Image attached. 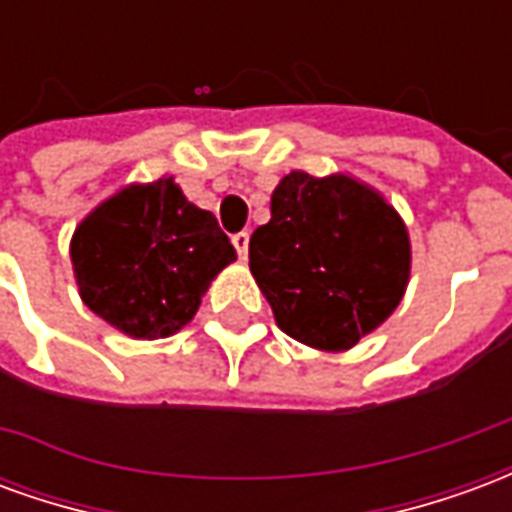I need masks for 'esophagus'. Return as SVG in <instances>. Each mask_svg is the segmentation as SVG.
<instances>
[{
	"label": "esophagus",
	"mask_w": 512,
	"mask_h": 512,
	"mask_svg": "<svg viewBox=\"0 0 512 512\" xmlns=\"http://www.w3.org/2000/svg\"><path fill=\"white\" fill-rule=\"evenodd\" d=\"M233 246H235V252H238V257H241V260H246V255H249V233H246V230L235 233Z\"/></svg>",
	"instance_id": "34e87169"
}]
</instances>
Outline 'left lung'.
Returning a JSON list of instances; mask_svg holds the SVG:
<instances>
[{
    "label": "left lung",
    "mask_w": 512,
    "mask_h": 512,
    "mask_svg": "<svg viewBox=\"0 0 512 512\" xmlns=\"http://www.w3.org/2000/svg\"><path fill=\"white\" fill-rule=\"evenodd\" d=\"M249 268L279 329L323 351H345L392 315L411 246L392 205L345 175L290 172L271 222L249 238Z\"/></svg>",
    "instance_id": "left-lung-1"
}]
</instances>
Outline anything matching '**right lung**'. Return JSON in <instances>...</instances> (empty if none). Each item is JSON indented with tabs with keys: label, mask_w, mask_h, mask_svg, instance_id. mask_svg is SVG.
Wrapping results in <instances>:
<instances>
[{
	"label": "right lung",
	"mask_w": 512,
	"mask_h": 512,
	"mask_svg": "<svg viewBox=\"0 0 512 512\" xmlns=\"http://www.w3.org/2000/svg\"><path fill=\"white\" fill-rule=\"evenodd\" d=\"M71 260L95 315L136 340H156L194 318L235 249L211 211L161 178L98 205L73 233Z\"/></svg>",
	"instance_id": "right-lung-1"
}]
</instances>
